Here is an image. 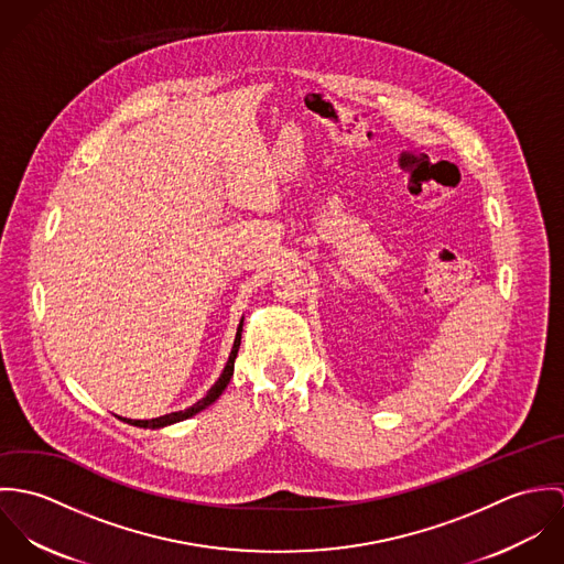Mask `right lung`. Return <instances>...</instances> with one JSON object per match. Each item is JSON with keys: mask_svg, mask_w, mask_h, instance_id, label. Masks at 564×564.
Returning <instances> with one entry per match:
<instances>
[{"mask_svg": "<svg viewBox=\"0 0 564 564\" xmlns=\"http://www.w3.org/2000/svg\"><path fill=\"white\" fill-rule=\"evenodd\" d=\"M241 332L242 319L241 323H239V327H237V336H235V345H232L230 358H228V362H226V367H224V371H221L219 380L210 387V391H208L199 402L193 403V405H191V408H186V410L169 412V414H162V416H156V419H123V421H126V423H130V425H137V427L159 430V427H166V425H171V423L184 421V419H188V416H193V414H197V412L206 410L210 403L217 402V400H219V395H221V393L226 391V387L230 384V378H232V373H235V360H237V354H239V347H241ZM119 419H121V416H119Z\"/></svg>", "mask_w": 564, "mask_h": 564, "instance_id": "right-lung-1", "label": "right lung"}]
</instances>
